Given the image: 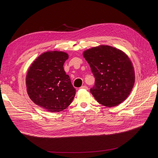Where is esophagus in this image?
I'll return each mask as SVG.
<instances>
[{"instance_id": "1", "label": "esophagus", "mask_w": 158, "mask_h": 158, "mask_svg": "<svg viewBox=\"0 0 158 158\" xmlns=\"http://www.w3.org/2000/svg\"><path fill=\"white\" fill-rule=\"evenodd\" d=\"M80 88H81V89H88V86H86V85H85V86H82Z\"/></svg>"}]
</instances>
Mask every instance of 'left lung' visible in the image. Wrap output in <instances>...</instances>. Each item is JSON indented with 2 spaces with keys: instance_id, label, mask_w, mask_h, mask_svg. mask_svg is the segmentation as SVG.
<instances>
[{
  "instance_id": "8db88e82",
  "label": "left lung",
  "mask_w": 158,
  "mask_h": 158,
  "mask_svg": "<svg viewBox=\"0 0 158 158\" xmlns=\"http://www.w3.org/2000/svg\"><path fill=\"white\" fill-rule=\"evenodd\" d=\"M95 77L90 92L101 104L113 107L125 101L135 83V72L127 56L120 50L101 45L83 53Z\"/></svg>"
}]
</instances>
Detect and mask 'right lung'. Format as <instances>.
Wrapping results in <instances>:
<instances>
[{"mask_svg": "<svg viewBox=\"0 0 158 158\" xmlns=\"http://www.w3.org/2000/svg\"><path fill=\"white\" fill-rule=\"evenodd\" d=\"M68 54L48 51L33 62L26 77L27 94L38 106L50 112H60L72 102L76 90L63 64Z\"/></svg>", "mask_w": 158, "mask_h": 158, "instance_id": "obj_1", "label": "right lung"}]
</instances>
